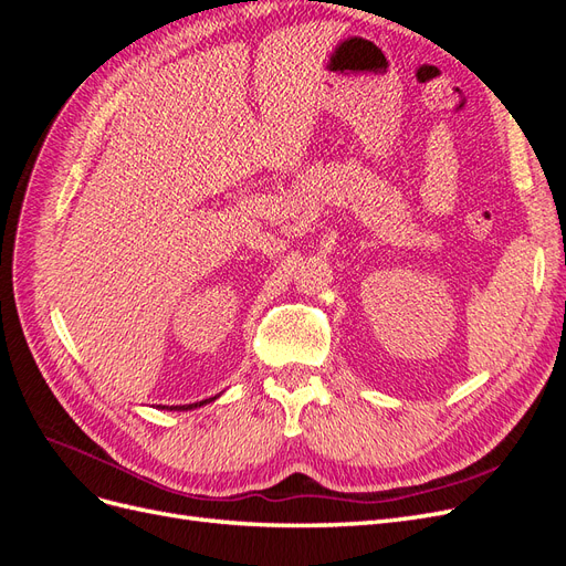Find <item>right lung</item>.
<instances>
[{"label":"right lung","mask_w":566,"mask_h":566,"mask_svg":"<svg viewBox=\"0 0 566 566\" xmlns=\"http://www.w3.org/2000/svg\"><path fill=\"white\" fill-rule=\"evenodd\" d=\"M214 399H219V397H212V399H205V401H198V403H186V406H158V408H167V410H193V408H200V406H205V403H210V401H214Z\"/></svg>","instance_id":"obj_1"}]
</instances>
